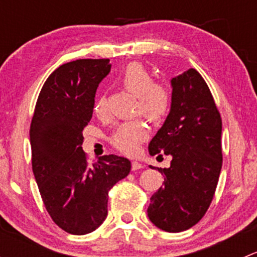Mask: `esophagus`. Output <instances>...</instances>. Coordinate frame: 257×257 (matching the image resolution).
<instances>
[{
    "label": "esophagus",
    "instance_id": "34e87169",
    "mask_svg": "<svg viewBox=\"0 0 257 257\" xmlns=\"http://www.w3.org/2000/svg\"><path fill=\"white\" fill-rule=\"evenodd\" d=\"M144 165L141 164V163L138 162H132V170H141L143 169Z\"/></svg>",
    "mask_w": 257,
    "mask_h": 257
}]
</instances>
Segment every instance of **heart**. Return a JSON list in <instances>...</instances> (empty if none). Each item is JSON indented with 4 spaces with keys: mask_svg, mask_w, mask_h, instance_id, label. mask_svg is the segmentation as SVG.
Masks as SVG:
<instances>
[{
    "mask_svg": "<svg viewBox=\"0 0 257 257\" xmlns=\"http://www.w3.org/2000/svg\"><path fill=\"white\" fill-rule=\"evenodd\" d=\"M116 83L125 92L136 97L134 114L143 115L150 123L160 124L169 114L172 92L164 82H158L139 62H132L116 77ZM94 113L99 118L108 115V100L104 95L94 104ZM149 137V129L142 119L120 124L114 132L110 143L116 150L126 155L138 153L143 142Z\"/></svg>",
    "mask_w": 257,
    "mask_h": 257,
    "instance_id": "heart-1",
    "label": "heart"
}]
</instances>
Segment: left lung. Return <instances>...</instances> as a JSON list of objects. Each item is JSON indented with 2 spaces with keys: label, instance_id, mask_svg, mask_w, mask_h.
Segmentation results:
<instances>
[{
  "label": "left lung",
  "instance_id": "obj_1",
  "mask_svg": "<svg viewBox=\"0 0 257 257\" xmlns=\"http://www.w3.org/2000/svg\"><path fill=\"white\" fill-rule=\"evenodd\" d=\"M172 108L149 144L150 155H172L158 168L164 183L150 198L148 216L159 229L180 232L208 211L222 165L221 116L208 84L190 68L172 79Z\"/></svg>",
  "mask_w": 257,
  "mask_h": 257
}]
</instances>
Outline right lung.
I'll return each mask as SVG.
<instances>
[{"label": "right lung", "instance_id": "add662e5", "mask_svg": "<svg viewBox=\"0 0 257 257\" xmlns=\"http://www.w3.org/2000/svg\"><path fill=\"white\" fill-rule=\"evenodd\" d=\"M108 58L77 59L59 66L43 84L30 128L32 170L46 210L62 230L84 235L108 214V193L131 172L125 158L103 155L89 164L83 129L95 90L109 73Z\"/></svg>", "mask_w": 257, "mask_h": 257}]
</instances>
